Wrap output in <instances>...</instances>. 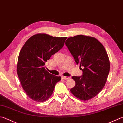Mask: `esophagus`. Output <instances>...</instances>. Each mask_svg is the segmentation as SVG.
<instances>
[{
	"mask_svg": "<svg viewBox=\"0 0 123 123\" xmlns=\"http://www.w3.org/2000/svg\"><path fill=\"white\" fill-rule=\"evenodd\" d=\"M62 79H63L64 80H69L70 79V77H68V76H62Z\"/></svg>",
	"mask_w": 123,
	"mask_h": 123,
	"instance_id": "1",
	"label": "esophagus"
}]
</instances>
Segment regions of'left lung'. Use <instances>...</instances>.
Wrapping results in <instances>:
<instances>
[{"label": "left lung", "mask_w": 123, "mask_h": 123, "mask_svg": "<svg viewBox=\"0 0 123 123\" xmlns=\"http://www.w3.org/2000/svg\"><path fill=\"white\" fill-rule=\"evenodd\" d=\"M66 45L83 75L74 76L75 86L70 89L76 97L88 100L98 94L105 84L110 71V61L105 49L95 37L78 35L69 37Z\"/></svg>", "instance_id": "obj_1"}]
</instances>
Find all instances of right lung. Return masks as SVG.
I'll use <instances>...</instances> for the list:
<instances>
[{
	"label": "right lung",
	"mask_w": 123,
	"mask_h": 123,
	"mask_svg": "<svg viewBox=\"0 0 123 123\" xmlns=\"http://www.w3.org/2000/svg\"><path fill=\"white\" fill-rule=\"evenodd\" d=\"M67 37H53L44 33L33 35L20 52L17 67V74L26 94L37 102L47 100L60 76L46 70L45 63L51 56L63 47Z\"/></svg>",
	"instance_id": "right-lung-1"
}]
</instances>
